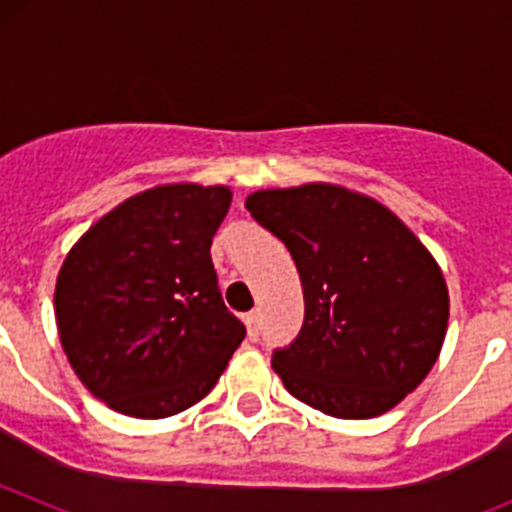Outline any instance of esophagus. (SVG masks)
<instances>
[{
  "mask_svg": "<svg viewBox=\"0 0 512 512\" xmlns=\"http://www.w3.org/2000/svg\"><path fill=\"white\" fill-rule=\"evenodd\" d=\"M243 323H246L248 338L256 341V338H259V312H248V315H243Z\"/></svg>",
  "mask_w": 512,
  "mask_h": 512,
  "instance_id": "esophagus-1",
  "label": "esophagus"
}]
</instances>
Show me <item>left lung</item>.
<instances>
[{
	"instance_id": "left-lung-1",
	"label": "left lung",
	"mask_w": 512,
	"mask_h": 512,
	"mask_svg": "<svg viewBox=\"0 0 512 512\" xmlns=\"http://www.w3.org/2000/svg\"><path fill=\"white\" fill-rule=\"evenodd\" d=\"M289 248L305 292L300 336L271 366L292 397L333 418H377L441 354L449 287L433 253L374 197L310 182L246 197Z\"/></svg>"
}]
</instances>
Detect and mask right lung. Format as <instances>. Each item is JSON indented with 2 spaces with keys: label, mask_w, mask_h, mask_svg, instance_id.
Instances as JSON below:
<instances>
[{
  "label": "right lung",
  "mask_w": 512,
  "mask_h": 512,
  "mask_svg": "<svg viewBox=\"0 0 512 512\" xmlns=\"http://www.w3.org/2000/svg\"><path fill=\"white\" fill-rule=\"evenodd\" d=\"M230 200L225 184H158L112 207L66 253L53 292L61 348L115 413L156 420L192 408L246 338L210 259Z\"/></svg>",
  "instance_id": "add662e5"
}]
</instances>
